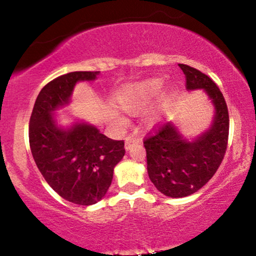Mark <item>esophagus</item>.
I'll return each mask as SVG.
<instances>
[{
    "label": "esophagus",
    "mask_w": 256,
    "mask_h": 256,
    "mask_svg": "<svg viewBox=\"0 0 256 256\" xmlns=\"http://www.w3.org/2000/svg\"><path fill=\"white\" fill-rule=\"evenodd\" d=\"M136 143H140V140H137V138H134V136H128L125 140V149L126 150H130Z\"/></svg>",
    "instance_id": "obj_1"
}]
</instances>
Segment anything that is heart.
Segmentation results:
<instances>
[{"instance_id": "obj_1", "label": "heart", "mask_w": 256, "mask_h": 256, "mask_svg": "<svg viewBox=\"0 0 256 256\" xmlns=\"http://www.w3.org/2000/svg\"><path fill=\"white\" fill-rule=\"evenodd\" d=\"M164 88V80L160 78H150L146 79V80L138 82V83L131 84L128 86L124 88L122 90L119 91L116 95V101L122 110L128 112V113H140L148 107L149 104L154 101L155 98L160 95L161 90ZM176 98V90L173 88L167 89L165 92L161 95L158 100L156 107L154 110H152L148 116L149 122H158L166 110L171 107L172 102L174 101ZM112 116L119 122L120 125L126 124V119L122 116H120L116 110L112 112Z\"/></svg>"}]
</instances>
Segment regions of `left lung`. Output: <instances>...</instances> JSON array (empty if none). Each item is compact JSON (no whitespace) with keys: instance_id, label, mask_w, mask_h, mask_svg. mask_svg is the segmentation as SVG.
Masks as SVG:
<instances>
[{"instance_id":"8db88e82","label":"left lung","mask_w":256,"mask_h":256,"mask_svg":"<svg viewBox=\"0 0 256 256\" xmlns=\"http://www.w3.org/2000/svg\"><path fill=\"white\" fill-rule=\"evenodd\" d=\"M188 91L204 90L214 116L207 130L188 140L178 126L168 122L146 138V170L155 188L168 198H185L210 182L224 158L228 138V112L224 96L204 73L179 64Z\"/></svg>"}]
</instances>
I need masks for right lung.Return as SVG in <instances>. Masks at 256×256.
Masks as SVG:
<instances>
[{"label": "right lung", "mask_w": 256, "mask_h": 256, "mask_svg": "<svg viewBox=\"0 0 256 256\" xmlns=\"http://www.w3.org/2000/svg\"><path fill=\"white\" fill-rule=\"evenodd\" d=\"M98 73L71 72L49 82L38 94L28 128L32 156L46 183L62 198L82 206L104 198L114 167L125 155L124 140H110L79 120L62 126L55 113L70 104L78 82L95 80Z\"/></svg>", "instance_id": "obj_1"}]
</instances>
